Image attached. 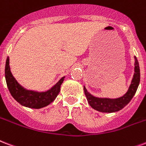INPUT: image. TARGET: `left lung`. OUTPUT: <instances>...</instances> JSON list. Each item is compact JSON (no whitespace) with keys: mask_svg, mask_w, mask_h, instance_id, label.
<instances>
[{"mask_svg":"<svg viewBox=\"0 0 146 146\" xmlns=\"http://www.w3.org/2000/svg\"><path fill=\"white\" fill-rule=\"evenodd\" d=\"M134 74L129 90L124 95L119 98L110 99V98H99L91 95L84 86V93L87 101L90 106L94 110L102 113H115L124 108L129 103L132 97L135 94L140 82V70L139 62L135 56Z\"/></svg>","mask_w":146,"mask_h":146,"instance_id":"8db88e82","label":"left lung"}]
</instances>
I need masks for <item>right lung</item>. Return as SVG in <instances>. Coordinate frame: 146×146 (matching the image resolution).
I'll list each match as a JSON object with an SVG mask.
<instances>
[{"mask_svg":"<svg viewBox=\"0 0 146 146\" xmlns=\"http://www.w3.org/2000/svg\"><path fill=\"white\" fill-rule=\"evenodd\" d=\"M63 76L60 80L46 92H37L28 90L20 85L11 72L9 65V57L7 56L5 65V79L7 85L11 96L21 105L31 108L40 109L53 103L60 90V86L64 80Z\"/></svg>","mask_w":146,"mask_h":146,"instance_id":"obj_1","label":"right lung"}]
</instances>
